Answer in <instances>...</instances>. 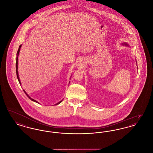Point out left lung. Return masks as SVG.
I'll return each instance as SVG.
<instances>
[{
  "label": "left lung",
  "mask_w": 153,
  "mask_h": 153,
  "mask_svg": "<svg viewBox=\"0 0 153 153\" xmlns=\"http://www.w3.org/2000/svg\"><path fill=\"white\" fill-rule=\"evenodd\" d=\"M124 45H127V44H125V43H124Z\"/></svg>",
  "instance_id": "8db88e82"
}]
</instances>
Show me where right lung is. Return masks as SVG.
Returning <instances> with one entry per match:
<instances>
[{
  "mask_svg": "<svg viewBox=\"0 0 153 153\" xmlns=\"http://www.w3.org/2000/svg\"><path fill=\"white\" fill-rule=\"evenodd\" d=\"M21 46H22V45H20V46H19V49H18V51H17V57H16V76H17V78H18V81H19V84H21V81H20V80H19V76H18V55H19V51H20V49H21ZM23 91L25 92V93L26 94V95L27 96V97L29 98L30 100H31L32 101H33V102H36L37 103H38V102L36 101V100H34L33 99H32V98H31L30 97L29 95H27L26 93V92L25 91V90H23ZM62 100H61V101H60L59 102H58V103H57L56 105H57L58 104H59L60 102H61Z\"/></svg>",
  "mask_w": 153,
  "mask_h": 153,
  "instance_id": "1",
  "label": "right lung"
}]
</instances>
